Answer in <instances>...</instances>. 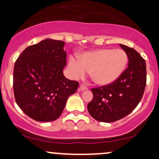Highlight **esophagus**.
I'll return each mask as SVG.
<instances>
[{
    "instance_id": "34e87169",
    "label": "esophagus",
    "mask_w": 159,
    "mask_h": 159,
    "mask_svg": "<svg viewBox=\"0 0 159 159\" xmlns=\"http://www.w3.org/2000/svg\"><path fill=\"white\" fill-rule=\"evenodd\" d=\"M87 87L85 86V85H83V84H81L80 86V89H79V90L80 91H84V90H86V89H87Z\"/></svg>"
}]
</instances>
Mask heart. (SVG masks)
Instances as JSON below:
<instances>
[{"label":"heart","mask_w":159,"mask_h":159,"mask_svg":"<svg viewBox=\"0 0 159 159\" xmlns=\"http://www.w3.org/2000/svg\"><path fill=\"white\" fill-rule=\"evenodd\" d=\"M127 62V53L122 49L100 48L83 53L80 60L70 57L68 69L74 79L83 78L86 72H91L94 83L107 86L120 77Z\"/></svg>","instance_id":"1"}]
</instances>
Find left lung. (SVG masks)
<instances>
[{"label":"left lung","instance_id":"left-lung-1","mask_svg":"<svg viewBox=\"0 0 159 159\" xmlns=\"http://www.w3.org/2000/svg\"><path fill=\"white\" fill-rule=\"evenodd\" d=\"M120 46L127 54L128 66L113 83L91 89L93 99L87 108L100 122H114L128 115L139 103L146 88V61L133 48Z\"/></svg>","mask_w":159,"mask_h":159}]
</instances>
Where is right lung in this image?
<instances>
[{
    "label": "right lung",
    "mask_w": 159,
    "mask_h": 159,
    "mask_svg": "<svg viewBox=\"0 0 159 159\" xmlns=\"http://www.w3.org/2000/svg\"><path fill=\"white\" fill-rule=\"evenodd\" d=\"M65 42L47 39L27 47L16 59L13 86L16 104L33 120L51 122L62 114L79 83L63 74Z\"/></svg>",
    "instance_id": "1"
}]
</instances>
